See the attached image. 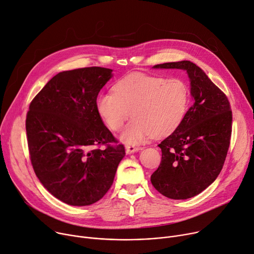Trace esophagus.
Wrapping results in <instances>:
<instances>
[{"mask_svg":"<svg viewBox=\"0 0 254 254\" xmlns=\"http://www.w3.org/2000/svg\"><path fill=\"white\" fill-rule=\"evenodd\" d=\"M140 150V147L138 146H134V145H127L126 146V152L127 153H132V152H136Z\"/></svg>","mask_w":254,"mask_h":254,"instance_id":"esophagus-1","label":"esophagus"}]
</instances>
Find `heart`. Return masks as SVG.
I'll return each mask as SVG.
<instances>
[{
  "label": "heart",
  "instance_id": "b5f03b06",
  "mask_svg": "<svg viewBox=\"0 0 254 254\" xmlns=\"http://www.w3.org/2000/svg\"><path fill=\"white\" fill-rule=\"evenodd\" d=\"M189 92L180 78L134 73L123 77L113 86V93H103L96 100L101 118L114 132L131 123L120 135V140L138 145L151 134L163 136L183 120L188 109Z\"/></svg>",
  "mask_w": 254,
  "mask_h": 254
}]
</instances>
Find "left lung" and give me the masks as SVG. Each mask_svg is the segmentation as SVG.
Listing matches in <instances>:
<instances>
[{"label":"left lung","mask_w":254,"mask_h":254,"mask_svg":"<svg viewBox=\"0 0 254 254\" xmlns=\"http://www.w3.org/2000/svg\"><path fill=\"white\" fill-rule=\"evenodd\" d=\"M153 68L185 70L193 105L176 130L159 144L162 162L150 181L168 198H191L216 180L224 166L232 132L230 103L203 70L190 61Z\"/></svg>","instance_id":"obj_1"}]
</instances>
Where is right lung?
I'll list each match as a JSON object with an SVG mask.
<instances>
[{
  "mask_svg": "<svg viewBox=\"0 0 254 254\" xmlns=\"http://www.w3.org/2000/svg\"><path fill=\"white\" fill-rule=\"evenodd\" d=\"M113 70L80 68L58 73L36 94L26 116L34 173L58 199L84 206L111 188L125 147L117 143L96 110L101 89ZM106 145L105 149L95 146Z\"/></svg>",
  "mask_w": 254,
  "mask_h": 254,
  "instance_id": "1",
  "label": "right lung"
}]
</instances>
